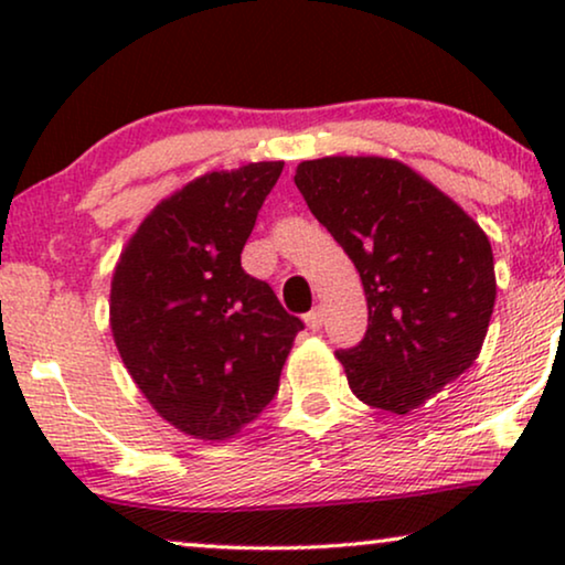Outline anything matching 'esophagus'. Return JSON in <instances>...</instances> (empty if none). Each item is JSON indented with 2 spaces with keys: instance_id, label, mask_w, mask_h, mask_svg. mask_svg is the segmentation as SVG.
Masks as SVG:
<instances>
[{
  "instance_id": "obj_1",
  "label": "esophagus",
  "mask_w": 565,
  "mask_h": 565,
  "mask_svg": "<svg viewBox=\"0 0 565 565\" xmlns=\"http://www.w3.org/2000/svg\"><path fill=\"white\" fill-rule=\"evenodd\" d=\"M306 323H308V329H313V331H319L321 327H323V308L321 306H316L313 311H308L306 316Z\"/></svg>"
}]
</instances>
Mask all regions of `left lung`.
<instances>
[{"instance_id":"8db88e82","label":"left lung","mask_w":565,"mask_h":565,"mask_svg":"<svg viewBox=\"0 0 565 565\" xmlns=\"http://www.w3.org/2000/svg\"><path fill=\"white\" fill-rule=\"evenodd\" d=\"M296 184L365 290V339L337 352L350 388L383 412H414L481 352L497 300L489 236L398 159L300 161Z\"/></svg>"}]
</instances>
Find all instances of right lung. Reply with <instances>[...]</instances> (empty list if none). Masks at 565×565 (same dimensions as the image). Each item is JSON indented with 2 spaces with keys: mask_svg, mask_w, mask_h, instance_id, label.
Listing matches in <instances>:
<instances>
[{
  "mask_svg": "<svg viewBox=\"0 0 565 565\" xmlns=\"http://www.w3.org/2000/svg\"><path fill=\"white\" fill-rule=\"evenodd\" d=\"M282 161L207 172L161 200L120 252L110 329L122 365L182 435L223 443L275 398L303 321L242 269Z\"/></svg>",
  "mask_w": 565,
  "mask_h": 565,
  "instance_id": "1",
  "label": "right lung"
}]
</instances>
